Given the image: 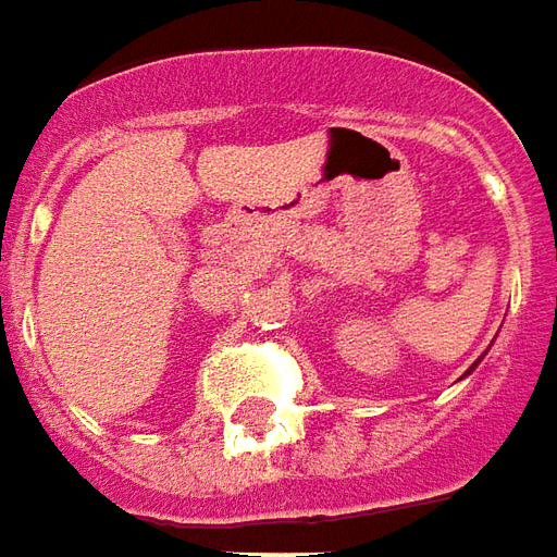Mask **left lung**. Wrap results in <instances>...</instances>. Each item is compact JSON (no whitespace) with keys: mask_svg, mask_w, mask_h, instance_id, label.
<instances>
[{"mask_svg":"<svg viewBox=\"0 0 557 557\" xmlns=\"http://www.w3.org/2000/svg\"><path fill=\"white\" fill-rule=\"evenodd\" d=\"M480 361H482V356H480V359H476V361H473V364H470L468 373H473V368H476V364H480ZM468 373H465V376H468Z\"/></svg>","mask_w":557,"mask_h":557,"instance_id":"obj_1","label":"left lung"}]
</instances>
